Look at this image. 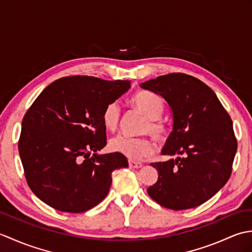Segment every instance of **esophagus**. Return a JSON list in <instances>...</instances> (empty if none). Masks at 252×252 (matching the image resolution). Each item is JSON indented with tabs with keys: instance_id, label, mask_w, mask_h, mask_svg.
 Masks as SVG:
<instances>
[{
	"instance_id": "esophagus-1",
	"label": "esophagus",
	"mask_w": 252,
	"mask_h": 252,
	"mask_svg": "<svg viewBox=\"0 0 252 252\" xmlns=\"http://www.w3.org/2000/svg\"><path fill=\"white\" fill-rule=\"evenodd\" d=\"M129 167L132 169H138L143 167L142 162H137V161H133V160H130L129 161Z\"/></svg>"
}]
</instances>
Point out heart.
I'll return each instance as SVG.
<instances>
[{
  "mask_svg": "<svg viewBox=\"0 0 252 252\" xmlns=\"http://www.w3.org/2000/svg\"><path fill=\"white\" fill-rule=\"evenodd\" d=\"M131 101L137 110L147 117L143 131L151 133L158 140L162 138L168 131L167 125L161 120L164 110V103L160 96L141 91L132 96ZM121 110L118 103H110L103 112V123L107 130L115 131L120 123ZM112 152L119 153L131 160H138L147 157L154 153V143L147 137H132L125 134L112 137L109 142Z\"/></svg>",
  "mask_w": 252,
  "mask_h": 252,
  "instance_id": "obj_1",
  "label": "heart"
}]
</instances>
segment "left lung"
<instances>
[{
	"label": "left lung",
	"mask_w": 252,
	"mask_h": 252,
	"mask_svg": "<svg viewBox=\"0 0 252 252\" xmlns=\"http://www.w3.org/2000/svg\"><path fill=\"white\" fill-rule=\"evenodd\" d=\"M140 87L161 95L172 110L173 129L161 154L184 156L152 163L158 180L148 195L172 210L200 206L231 176L237 151L231 117L216 93L189 74H164Z\"/></svg>",
	"instance_id": "obj_1"
}]
</instances>
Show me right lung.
Instances as JSON below:
<instances>
[{"instance_id": "obj_1", "label": "right lung", "mask_w": 252, "mask_h": 252, "mask_svg": "<svg viewBox=\"0 0 252 252\" xmlns=\"http://www.w3.org/2000/svg\"><path fill=\"white\" fill-rule=\"evenodd\" d=\"M131 82L89 76L58 79L31 105L18 142L25 176L34 195L56 210L80 213L107 196L111 173L126 168L119 153L104 148L107 105L125 94Z\"/></svg>"}]
</instances>
